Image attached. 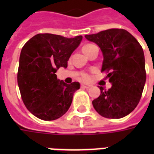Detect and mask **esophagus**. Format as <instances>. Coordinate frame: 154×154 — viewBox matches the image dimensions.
<instances>
[{
  "mask_svg": "<svg viewBox=\"0 0 154 154\" xmlns=\"http://www.w3.org/2000/svg\"><path fill=\"white\" fill-rule=\"evenodd\" d=\"M90 86H91V85H85V84L81 85V87H82V88H84V89H88V88H89Z\"/></svg>",
  "mask_w": 154,
  "mask_h": 154,
  "instance_id": "esophagus-1",
  "label": "esophagus"
}]
</instances>
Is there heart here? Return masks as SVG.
Segmentation results:
<instances>
[{
    "label": "heart",
    "instance_id": "obj_1",
    "mask_svg": "<svg viewBox=\"0 0 154 154\" xmlns=\"http://www.w3.org/2000/svg\"><path fill=\"white\" fill-rule=\"evenodd\" d=\"M94 45L93 44H85L84 46L82 47V50L85 53H86L87 51L89 50L90 48L94 46ZM82 79L84 81V82H89L90 80H91V76L89 74V73H87V72H83L82 74Z\"/></svg>",
    "mask_w": 154,
    "mask_h": 154
}]
</instances>
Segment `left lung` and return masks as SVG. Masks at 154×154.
<instances>
[{
	"instance_id": "left-lung-1",
	"label": "left lung",
	"mask_w": 154,
	"mask_h": 154,
	"mask_svg": "<svg viewBox=\"0 0 154 154\" xmlns=\"http://www.w3.org/2000/svg\"><path fill=\"white\" fill-rule=\"evenodd\" d=\"M96 43L103 53L101 72H108L112 87L104 90L93 101L99 114L118 119L129 114L138 105L146 80L145 56L142 47L128 31L110 29L85 35Z\"/></svg>"
}]
</instances>
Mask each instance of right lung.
<instances>
[{"mask_svg": "<svg viewBox=\"0 0 154 154\" xmlns=\"http://www.w3.org/2000/svg\"><path fill=\"white\" fill-rule=\"evenodd\" d=\"M82 36L67 38L39 33L29 39L20 52L17 83L25 107L44 121L60 117L69 109L78 82L68 85L57 78L60 67L66 68Z\"/></svg>", "mask_w": 154, "mask_h": 154, "instance_id": "add662e5", "label": "right lung"}]
</instances>
